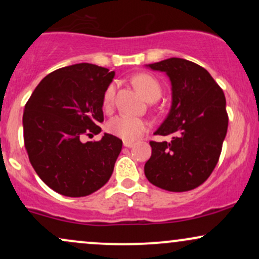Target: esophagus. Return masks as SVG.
I'll use <instances>...</instances> for the list:
<instances>
[{"mask_svg":"<svg viewBox=\"0 0 259 259\" xmlns=\"http://www.w3.org/2000/svg\"><path fill=\"white\" fill-rule=\"evenodd\" d=\"M123 145H124V147L130 148V147L134 146V142H132V141H123Z\"/></svg>","mask_w":259,"mask_h":259,"instance_id":"1","label":"esophagus"}]
</instances>
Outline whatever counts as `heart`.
I'll return each instance as SVG.
<instances>
[{
  "mask_svg": "<svg viewBox=\"0 0 259 259\" xmlns=\"http://www.w3.org/2000/svg\"><path fill=\"white\" fill-rule=\"evenodd\" d=\"M134 84L139 89L140 92L146 97V100L152 96H160V85L153 76L148 74H139L134 78ZM115 94V84L113 82L106 89L105 95H103V107L105 109H111L114 100ZM148 121L144 118L134 117L129 114H118L113 117L111 120L107 123V130L112 135L118 136L124 141H134L142 134H145L148 130Z\"/></svg>",
  "mask_w": 259,
  "mask_h": 259,
  "instance_id": "1",
  "label": "heart"
}]
</instances>
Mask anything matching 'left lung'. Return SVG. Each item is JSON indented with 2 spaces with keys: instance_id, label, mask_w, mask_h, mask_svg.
<instances>
[{
  "instance_id": "1",
  "label": "left lung",
  "mask_w": 259,
  "mask_h": 259,
  "mask_svg": "<svg viewBox=\"0 0 259 259\" xmlns=\"http://www.w3.org/2000/svg\"><path fill=\"white\" fill-rule=\"evenodd\" d=\"M146 67L170 80V109L154 135L171 140L150 142L145 175L167 191H189L203 184L218 163L228 130L224 92L204 68L187 59L173 57Z\"/></svg>"
}]
</instances>
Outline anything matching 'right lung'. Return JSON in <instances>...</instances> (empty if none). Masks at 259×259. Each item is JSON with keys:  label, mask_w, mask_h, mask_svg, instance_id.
Masks as SVG:
<instances>
[{"label": "right lung", "mask_w": 259, "mask_h": 259, "mask_svg": "<svg viewBox=\"0 0 259 259\" xmlns=\"http://www.w3.org/2000/svg\"><path fill=\"white\" fill-rule=\"evenodd\" d=\"M115 73L96 64L79 63L55 70L41 80L23 114L24 144L40 179L58 194L82 197L109 180L123 141L100 134L103 95Z\"/></svg>", "instance_id": "1"}]
</instances>
